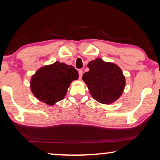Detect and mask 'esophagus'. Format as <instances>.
Returning <instances> with one entry per match:
<instances>
[{
    "instance_id": "obj_1",
    "label": "esophagus",
    "mask_w": 160,
    "mask_h": 160,
    "mask_svg": "<svg viewBox=\"0 0 160 160\" xmlns=\"http://www.w3.org/2000/svg\"><path fill=\"white\" fill-rule=\"evenodd\" d=\"M82 75H83V71L82 69H79V70H78V77H79L80 79L82 78Z\"/></svg>"
}]
</instances>
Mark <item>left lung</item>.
I'll return each instance as SVG.
<instances>
[{
  "mask_svg": "<svg viewBox=\"0 0 160 160\" xmlns=\"http://www.w3.org/2000/svg\"><path fill=\"white\" fill-rule=\"evenodd\" d=\"M89 68L82 79L92 97L102 104H111L120 98L123 92L126 79L118 66L100 58L90 61Z\"/></svg>",
  "mask_w": 160,
  "mask_h": 160,
  "instance_id": "obj_1",
  "label": "left lung"
}]
</instances>
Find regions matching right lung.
I'll list each match as a JSON object with an SVG mask.
<instances>
[{"label":"right lung","instance_id":"right-lung-1","mask_svg":"<svg viewBox=\"0 0 160 160\" xmlns=\"http://www.w3.org/2000/svg\"><path fill=\"white\" fill-rule=\"evenodd\" d=\"M78 78L74 67L57 61L38 69L31 78L30 88L39 100L52 105L64 98L71 82Z\"/></svg>","mask_w":160,"mask_h":160}]
</instances>
